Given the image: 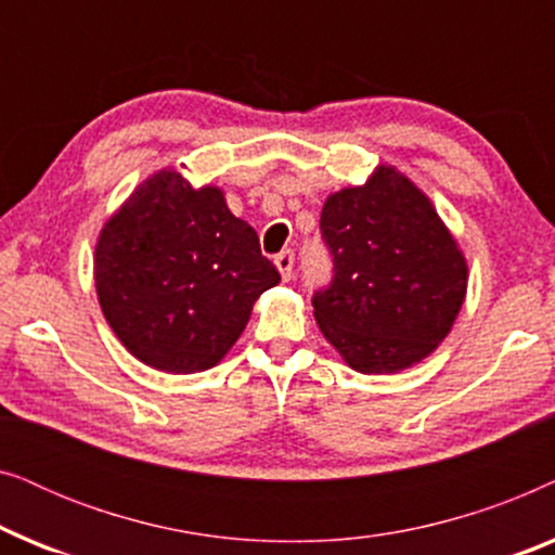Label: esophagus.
Segmentation results:
<instances>
[{
    "label": "esophagus",
    "instance_id": "34e87169",
    "mask_svg": "<svg viewBox=\"0 0 555 555\" xmlns=\"http://www.w3.org/2000/svg\"><path fill=\"white\" fill-rule=\"evenodd\" d=\"M293 262H295L293 249H283V253H280V255L275 257V264H278V270H280V278H283V280H291V278H293Z\"/></svg>",
    "mask_w": 555,
    "mask_h": 555
}]
</instances>
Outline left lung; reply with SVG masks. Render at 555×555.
<instances>
[{"instance_id":"8db88e82","label":"left lung","mask_w":555,"mask_h":555,"mask_svg":"<svg viewBox=\"0 0 555 555\" xmlns=\"http://www.w3.org/2000/svg\"><path fill=\"white\" fill-rule=\"evenodd\" d=\"M321 234L333 280L313 295L328 344L361 374H397L435 351L467 293V262L427 194L393 166L331 194Z\"/></svg>"}]
</instances>
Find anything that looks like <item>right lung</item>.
<instances>
[{
	"mask_svg": "<svg viewBox=\"0 0 555 555\" xmlns=\"http://www.w3.org/2000/svg\"><path fill=\"white\" fill-rule=\"evenodd\" d=\"M280 283L257 232L222 189H194L173 169L149 177L101 230L95 291L135 359L166 374L217 366L255 300Z\"/></svg>",
	"mask_w": 555,
	"mask_h": 555,
	"instance_id": "obj_1",
	"label": "right lung"
}]
</instances>
